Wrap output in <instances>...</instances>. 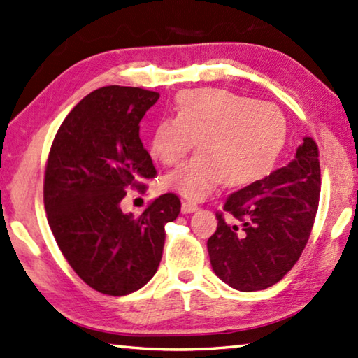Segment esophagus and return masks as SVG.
<instances>
[{
    "mask_svg": "<svg viewBox=\"0 0 358 358\" xmlns=\"http://www.w3.org/2000/svg\"><path fill=\"white\" fill-rule=\"evenodd\" d=\"M199 209V206L195 205L194 201H183L181 203V213L183 214H191V213H195Z\"/></svg>",
    "mask_w": 358,
    "mask_h": 358,
    "instance_id": "1",
    "label": "esophagus"
}]
</instances>
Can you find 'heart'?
<instances>
[{"mask_svg": "<svg viewBox=\"0 0 358 358\" xmlns=\"http://www.w3.org/2000/svg\"><path fill=\"white\" fill-rule=\"evenodd\" d=\"M284 139L285 119L276 105L227 90H187L177 97L175 117L157 124L150 153L161 164L175 166L197 141V155L167 173L163 185L186 199L203 200L223 181L242 187L264 178Z\"/></svg>", "mask_w": 358, "mask_h": 358, "instance_id": "heart-1", "label": "heart"}]
</instances>
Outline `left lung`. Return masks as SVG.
Masks as SVG:
<instances>
[{
    "mask_svg": "<svg viewBox=\"0 0 358 358\" xmlns=\"http://www.w3.org/2000/svg\"><path fill=\"white\" fill-rule=\"evenodd\" d=\"M320 189L318 145L306 136L289 164L227 199L223 212L241 226L215 214L219 223L208 239L215 275L241 292L264 290L281 281L309 241Z\"/></svg>",
    "mask_w": 358,
    "mask_h": 358,
    "instance_id": "1",
    "label": "left lung"
}]
</instances>
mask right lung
I'll list each match as a JSON object with an SVG mask.
<instances>
[{"mask_svg": "<svg viewBox=\"0 0 358 358\" xmlns=\"http://www.w3.org/2000/svg\"><path fill=\"white\" fill-rule=\"evenodd\" d=\"M158 99L157 91L136 87L94 90L69 111L48 155L49 227L77 276L103 295H129L150 281L164 225L180 214L175 194L159 195L139 217L119 206L129 189L144 192L157 175L139 122Z\"/></svg>", "mask_w": 358, "mask_h": 358, "instance_id": "1", "label": "right lung"}]
</instances>
